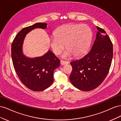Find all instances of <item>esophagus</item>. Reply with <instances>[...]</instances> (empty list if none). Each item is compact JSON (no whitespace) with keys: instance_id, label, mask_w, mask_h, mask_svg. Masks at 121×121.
<instances>
[{"instance_id":"1","label":"esophagus","mask_w":121,"mask_h":121,"mask_svg":"<svg viewBox=\"0 0 121 121\" xmlns=\"http://www.w3.org/2000/svg\"><path fill=\"white\" fill-rule=\"evenodd\" d=\"M60 65H65V64H69V62L67 61L60 60Z\"/></svg>"}]
</instances>
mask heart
Returning a JSON list of instances; mask_svg holds the SVG:
<instances>
[{
    "instance_id": "obj_1",
    "label": "heart",
    "mask_w": 121,
    "mask_h": 121,
    "mask_svg": "<svg viewBox=\"0 0 121 121\" xmlns=\"http://www.w3.org/2000/svg\"><path fill=\"white\" fill-rule=\"evenodd\" d=\"M55 37L51 38L50 44L56 55L63 51L65 44L67 49L63 57L69 58L74 55L81 56L88 49L92 39V31L86 25L69 24L61 26L55 32Z\"/></svg>"
}]
</instances>
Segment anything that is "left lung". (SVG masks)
I'll use <instances>...</instances> for the list:
<instances>
[{
  "label": "left lung",
  "instance_id": "left-lung-1",
  "mask_svg": "<svg viewBox=\"0 0 121 121\" xmlns=\"http://www.w3.org/2000/svg\"><path fill=\"white\" fill-rule=\"evenodd\" d=\"M96 37L91 50L82 58L70 63L69 80L78 89L89 91L99 86L108 75L113 56L112 43L103 29L97 26Z\"/></svg>",
  "mask_w": 121,
  "mask_h": 121
}]
</instances>
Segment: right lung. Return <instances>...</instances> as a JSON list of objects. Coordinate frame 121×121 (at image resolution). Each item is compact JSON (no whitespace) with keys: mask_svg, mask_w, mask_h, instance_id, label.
<instances>
[{"mask_svg":"<svg viewBox=\"0 0 121 121\" xmlns=\"http://www.w3.org/2000/svg\"><path fill=\"white\" fill-rule=\"evenodd\" d=\"M47 25L38 23L24 28L16 36L12 44L14 69L22 83L34 91H43L52 85L54 69L60 67V60L50 50L43 56L34 58L26 57L22 54V48L26 35L35 28L46 29Z\"/></svg>","mask_w":121,"mask_h":121,"instance_id":"add662e5","label":"right lung"}]
</instances>
